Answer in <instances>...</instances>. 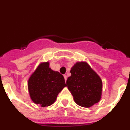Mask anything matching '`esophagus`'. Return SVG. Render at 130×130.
<instances>
[{"instance_id":"esophagus-1","label":"esophagus","mask_w":130,"mask_h":130,"mask_svg":"<svg viewBox=\"0 0 130 130\" xmlns=\"http://www.w3.org/2000/svg\"><path fill=\"white\" fill-rule=\"evenodd\" d=\"M64 79H65V81H66V80H67V75H64Z\"/></svg>"}]
</instances>
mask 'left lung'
Masks as SVG:
<instances>
[{
	"mask_svg": "<svg viewBox=\"0 0 130 130\" xmlns=\"http://www.w3.org/2000/svg\"><path fill=\"white\" fill-rule=\"evenodd\" d=\"M66 84L75 102L83 107H90L102 98L100 77L86 62H77L70 70Z\"/></svg>",
	"mask_w": 130,
	"mask_h": 130,
	"instance_id": "left-lung-1",
	"label": "left lung"
}]
</instances>
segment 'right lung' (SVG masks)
Returning a JSON list of instances; mask_svg holds the SVG:
<instances>
[{"label": "right lung", "mask_w": 130, "mask_h": 130, "mask_svg": "<svg viewBox=\"0 0 130 130\" xmlns=\"http://www.w3.org/2000/svg\"><path fill=\"white\" fill-rule=\"evenodd\" d=\"M66 84L62 75L49 68V62L40 63L30 76L28 89L34 103L41 107L52 105Z\"/></svg>", "instance_id": "add662e5"}]
</instances>
